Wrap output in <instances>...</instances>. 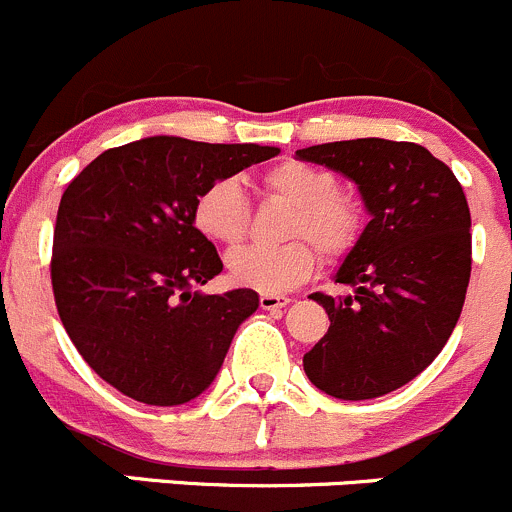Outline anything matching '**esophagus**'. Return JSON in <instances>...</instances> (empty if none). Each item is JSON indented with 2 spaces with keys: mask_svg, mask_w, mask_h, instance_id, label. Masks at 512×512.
Listing matches in <instances>:
<instances>
[{
  "mask_svg": "<svg viewBox=\"0 0 512 512\" xmlns=\"http://www.w3.org/2000/svg\"><path fill=\"white\" fill-rule=\"evenodd\" d=\"M258 303H261L263 311H276V308H286L288 303H291V298H288V296H273V293H261Z\"/></svg>",
  "mask_w": 512,
  "mask_h": 512,
  "instance_id": "obj_1",
  "label": "esophagus"
}]
</instances>
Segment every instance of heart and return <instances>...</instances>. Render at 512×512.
Here are the masks:
<instances>
[{"mask_svg": "<svg viewBox=\"0 0 512 512\" xmlns=\"http://www.w3.org/2000/svg\"><path fill=\"white\" fill-rule=\"evenodd\" d=\"M268 196L291 204L281 226V246L234 251L226 261L231 281L261 293H283L306 281L316 268V252L326 261L348 256L361 239L363 209L338 176L323 166L286 159L261 174ZM249 199L239 181L216 179L196 196L191 224L216 246H239L249 229ZM314 248L311 250L310 246Z\"/></svg>", "mask_w": 512, "mask_h": 512, "instance_id": "heart-1", "label": "heart"}]
</instances>
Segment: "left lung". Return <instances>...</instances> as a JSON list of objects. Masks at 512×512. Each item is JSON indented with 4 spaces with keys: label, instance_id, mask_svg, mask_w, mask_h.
<instances>
[{
    "label": "left lung",
    "instance_id": "left-lung-1",
    "mask_svg": "<svg viewBox=\"0 0 512 512\" xmlns=\"http://www.w3.org/2000/svg\"><path fill=\"white\" fill-rule=\"evenodd\" d=\"M296 156L356 181L371 214L336 273L351 296L311 293L331 326L303 356V371L341 401L386 396L433 363L463 311L470 281L463 186L411 141H333Z\"/></svg>",
    "mask_w": 512,
    "mask_h": 512
}]
</instances>
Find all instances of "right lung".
Instances as JSON below:
<instances>
[{"label": "right lung", "mask_w": 512, "mask_h": 512, "mask_svg": "<svg viewBox=\"0 0 512 512\" xmlns=\"http://www.w3.org/2000/svg\"><path fill=\"white\" fill-rule=\"evenodd\" d=\"M276 154L149 136L99 154L67 186L54 226V301L77 351L116 391L181 406L211 386L258 293L191 291L224 268L191 209L211 181Z\"/></svg>", "instance_id": "obj_1"}]
</instances>
